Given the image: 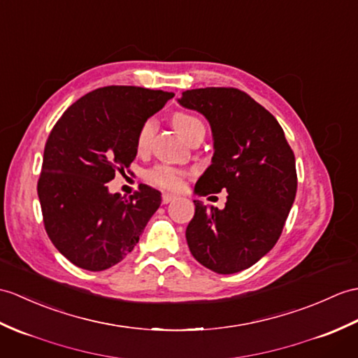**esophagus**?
<instances>
[{
  "instance_id": "obj_1",
  "label": "esophagus",
  "mask_w": 358,
  "mask_h": 358,
  "mask_svg": "<svg viewBox=\"0 0 358 358\" xmlns=\"http://www.w3.org/2000/svg\"><path fill=\"white\" fill-rule=\"evenodd\" d=\"M172 199H176V195L168 194V192H164V194L162 195V201H163V204H168V203H171Z\"/></svg>"
}]
</instances>
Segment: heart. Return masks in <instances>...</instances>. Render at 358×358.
Returning a JSON list of instances; mask_svg holds the SVG:
<instances>
[{
    "instance_id": "heart-1",
    "label": "heart",
    "mask_w": 358,
    "mask_h": 358,
    "mask_svg": "<svg viewBox=\"0 0 358 358\" xmlns=\"http://www.w3.org/2000/svg\"><path fill=\"white\" fill-rule=\"evenodd\" d=\"M172 124L173 128L178 131V134L182 138H186L187 141H190L198 136L206 134L204 123L192 114L176 113L172 115ZM155 128L157 124L154 119H148L141 123V127L137 132V138H136V146L138 152H146L149 146H151V141L155 134ZM186 176L187 173L185 171L173 168V166L157 164L154 168L148 169L145 172V180L157 187L178 190L182 186V181H185Z\"/></svg>"
}]
</instances>
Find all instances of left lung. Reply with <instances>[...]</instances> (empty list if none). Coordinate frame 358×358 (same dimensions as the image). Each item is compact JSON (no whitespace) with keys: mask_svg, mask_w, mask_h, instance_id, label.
<instances>
[{"mask_svg":"<svg viewBox=\"0 0 358 358\" xmlns=\"http://www.w3.org/2000/svg\"><path fill=\"white\" fill-rule=\"evenodd\" d=\"M178 102L201 113L213 134L212 164L195 194H229L222 210L195 199L189 250L215 273L243 271L271 250L285 226L297 190L294 152L274 115L238 88L187 90Z\"/></svg>","mask_w":358,"mask_h":358,"instance_id":"1","label":"left lung"}]
</instances>
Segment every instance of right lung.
I'll list each match as a JSON object with an SVG mask.
<instances>
[{
    "label": "right lung",
    "instance_id": "obj_1",
    "mask_svg": "<svg viewBox=\"0 0 358 358\" xmlns=\"http://www.w3.org/2000/svg\"><path fill=\"white\" fill-rule=\"evenodd\" d=\"M172 93L111 85L66 108L45 141L38 196L47 235L76 267L102 271L119 264L159 209L162 194L140 185L129 198L108 192L137 155L141 123Z\"/></svg>",
    "mask_w": 358,
    "mask_h": 358
}]
</instances>
